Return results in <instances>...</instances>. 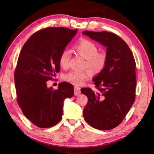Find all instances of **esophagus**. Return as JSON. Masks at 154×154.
I'll return each mask as SVG.
<instances>
[{"instance_id":"esophagus-1","label":"esophagus","mask_w":154,"mask_h":154,"mask_svg":"<svg viewBox=\"0 0 154 154\" xmlns=\"http://www.w3.org/2000/svg\"><path fill=\"white\" fill-rule=\"evenodd\" d=\"M80 87H79L78 86L74 87V95L78 96L79 94H80L81 93V90H80Z\"/></svg>"}]
</instances>
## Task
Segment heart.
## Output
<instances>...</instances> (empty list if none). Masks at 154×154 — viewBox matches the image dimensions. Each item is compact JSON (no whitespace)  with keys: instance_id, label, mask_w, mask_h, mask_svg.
I'll use <instances>...</instances> for the list:
<instances>
[{"instance_id":"b5f03b06","label":"heart","mask_w":154,"mask_h":154,"mask_svg":"<svg viewBox=\"0 0 154 154\" xmlns=\"http://www.w3.org/2000/svg\"><path fill=\"white\" fill-rule=\"evenodd\" d=\"M78 53L86 59L85 67L93 74H100L104 69L106 57L105 54L98 53L97 46L92 42L88 40H82L75 47ZM70 60V52L63 50L59 57L60 66L66 69L68 67ZM88 77L87 71H71L63 76L64 80L76 85L83 84Z\"/></svg>"}]
</instances>
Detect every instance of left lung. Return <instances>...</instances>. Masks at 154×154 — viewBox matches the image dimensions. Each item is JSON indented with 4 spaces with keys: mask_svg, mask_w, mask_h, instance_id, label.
<instances>
[{
    "mask_svg": "<svg viewBox=\"0 0 154 154\" xmlns=\"http://www.w3.org/2000/svg\"><path fill=\"white\" fill-rule=\"evenodd\" d=\"M106 48L104 69L93 81L99 91L82 88L88 97L83 114L92 127L108 130L122 122L135 101L136 62L125 42L113 32L85 31L82 32Z\"/></svg>",
    "mask_w": 154,
    "mask_h": 154,
    "instance_id": "left-lung-1",
    "label": "left lung"
}]
</instances>
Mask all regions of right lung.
I'll return each instance as SVG.
<instances>
[{
	"instance_id": "1",
	"label": "right lung",
	"mask_w": 154,
	"mask_h": 154,
	"mask_svg": "<svg viewBox=\"0 0 154 154\" xmlns=\"http://www.w3.org/2000/svg\"><path fill=\"white\" fill-rule=\"evenodd\" d=\"M78 29L47 27L26 41L15 68L17 103L26 117L40 128H49L62 119L64 100L74 95L71 83H59L58 89L48 88L60 71L59 57Z\"/></svg>"
}]
</instances>
